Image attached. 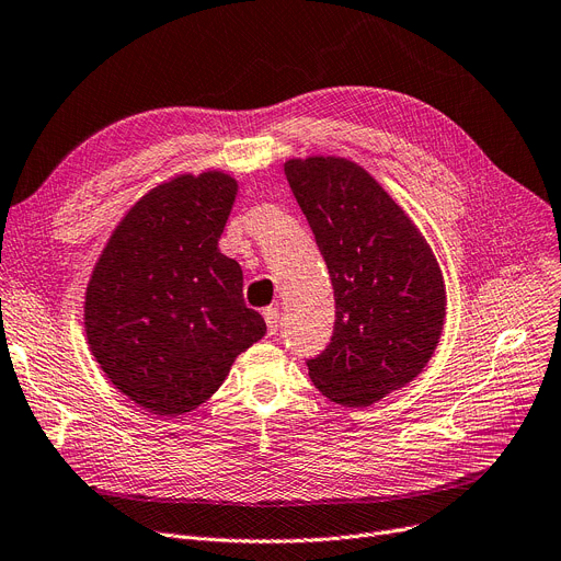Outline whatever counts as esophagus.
Wrapping results in <instances>:
<instances>
[{
	"label": "esophagus",
	"instance_id": "esophagus-1",
	"mask_svg": "<svg viewBox=\"0 0 561 561\" xmlns=\"http://www.w3.org/2000/svg\"><path fill=\"white\" fill-rule=\"evenodd\" d=\"M263 319H265V325H267V334H277V330H279V309L267 307L263 311Z\"/></svg>",
	"mask_w": 561,
	"mask_h": 561
}]
</instances>
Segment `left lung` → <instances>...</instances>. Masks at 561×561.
Returning a JSON list of instances; mask_svg holds the SVG:
<instances>
[{
	"label": "left lung",
	"instance_id": "1",
	"mask_svg": "<svg viewBox=\"0 0 561 561\" xmlns=\"http://www.w3.org/2000/svg\"><path fill=\"white\" fill-rule=\"evenodd\" d=\"M334 288V332L307 359L321 392L348 408L380 401L431 359L445 282L428 242L380 183L346 158L284 164Z\"/></svg>",
	"mask_w": 561,
	"mask_h": 561
}]
</instances>
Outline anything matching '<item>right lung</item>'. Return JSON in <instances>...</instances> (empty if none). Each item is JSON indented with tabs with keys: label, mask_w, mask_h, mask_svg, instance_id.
Returning a JSON list of instances; mask_svg holds the SVG:
<instances>
[{
	"label": "right lung",
	"mask_w": 561,
	"mask_h": 561,
	"mask_svg": "<svg viewBox=\"0 0 561 561\" xmlns=\"http://www.w3.org/2000/svg\"><path fill=\"white\" fill-rule=\"evenodd\" d=\"M238 183L222 172L153 187L112 233L87 286L84 328L105 376L153 415H183L265 334L240 265L217 250Z\"/></svg>",
	"instance_id": "1"
}]
</instances>
